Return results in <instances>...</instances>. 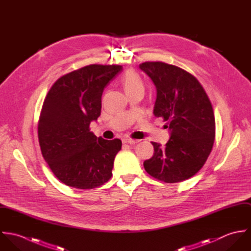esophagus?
I'll list each match as a JSON object with an SVG mask.
<instances>
[{"instance_id":"esophagus-1","label":"esophagus","mask_w":251,"mask_h":251,"mask_svg":"<svg viewBox=\"0 0 251 251\" xmlns=\"http://www.w3.org/2000/svg\"><path fill=\"white\" fill-rule=\"evenodd\" d=\"M123 141H124V143L130 144V145H133V144H136L139 142V140H137V139H131V138H125Z\"/></svg>"}]
</instances>
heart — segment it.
I'll return each mask as SVG.
<instances>
[{
    "mask_svg": "<svg viewBox=\"0 0 251 251\" xmlns=\"http://www.w3.org/2000/svg\"><path fill=\"white\" fill-rule=\"evenodd\" d=\"M121 82L127 95L135 91H144V82L141 76L134 71H127L122 76Z\"/></svg>",
    "mask_w": 251,
    "mask_h": 251,
    "instance_id": "1",
    "label": "heart"
}]
</instances>
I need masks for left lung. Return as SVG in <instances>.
Listing matches in <instances>:
<instances>
[{
  "label": "left lung",
  "mask_w": 251,
  "mask_h": 251,
  "mask_svg": "<svg viewBox=\"0 0 251 251\" xmlns=\"http://www.w3.org/2000/svg\"><path fill=\"white\" fill-rule=\"evenodd\" d=\"M139 68L156 88L155 117L168 124L170 139L165 146L151 142L152 157L144 161L151 177L179 182L194 176L208 159L215 141L212 103L200 82L189 72L161 62H145Z\"/></svg>",
  "instance_id": "8db88e82"
}]
</instances>
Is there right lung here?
Returning a JSON list of instances; mask_svg holds the SVG:
<instances>
[{"mask_svg": "<svg viewBox=\"0 0 251 251\" xmlns=\"http://www.w3.org/2000/svg\"><path fill=\"white\" fill-rule=\"evenodd\" d=\"M123 71L118 65H90L59 78L49 90L38 121L41 153L53 174L74 188L99 187L112 177L120 139L90 131L101 111L108 83Z\"/></svg>", "mask_w": 251, "mask_h": 251, "instance_id": "right-lung-1", "label": "right lung"}]
</instances>
